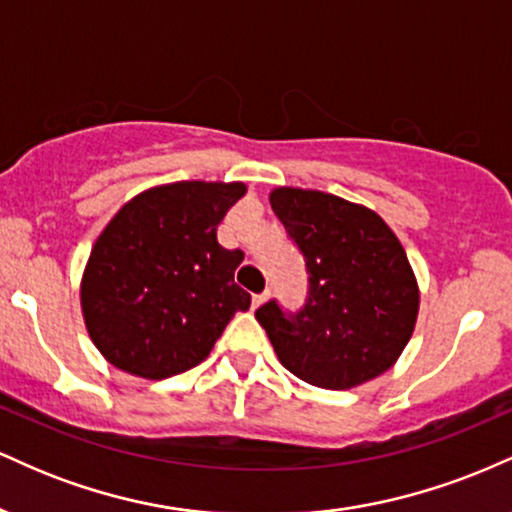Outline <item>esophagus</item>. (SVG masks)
Masks as SVG:
<instances>
[{
  "mask_svg": "<svg viewBox=\"0 0 512 512\" xmlns=\"http://www.w3.org/2000/svg\"><path fill=\"white\" fill-rule=\"evenodd\" d=\"M267 298H269L267 291L260 293V296H252V308H260V305L267 303Z\"/></svg>",
  "mask_w": 512,
  "mask_h": 512,
  "instance_id": "esophagus-1",
  "label": "esophagus"
}]
</instances>
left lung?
Listing matches in <instances>:
<instances>
[{
    "label": "left lung",
    "instance_id": "left-lung-1",
    "mask_svg": "<svg viewBox=\"0 0 512 512\" xmlns=\"http://www.w3.org/2000/svg\"><path fill=\"white\" fill-rule=\"evenodd\" d=\"M269 204L308 267V301L286 315L257 310L281 366L322 390H351L383 375L409 344L419 284L402 243L363 204L301 187H276Z\"/></svg>",
    "mask_w": 512,
    "mask_h": 512
}]
</instances>
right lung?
<instances>
[{
  "mask_svg": "<svg viewBox=\"0 0 512 512\" xmlns=\"http://www.w3.org/2000/svg\"><path fill=\"white\" fill-rule=\"evenodd\" d=\"M245 192V182H170L108 221L81 276V313L105 361L146 380L185 373L250 308L233 279L243 252L216 240Z\"/></svg>",
  "mask_w": 512,
  "mask_h": 512,
  "instance_id": "1",
  "label": "right lung"
}]
</instances>
